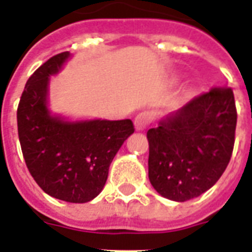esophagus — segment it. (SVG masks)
Segmentation results:
<instances>
[{
  "label": "esophagus",
  "mask_w": 252,
  "mask_h": 252,
  "mask_svg": "<svg viewBox=\"0 0 252 252\" xmlns=\"http://www.w3.org/2000/svg\"><path fill=\"white\" fill-rule=\"evenodd\" d=\"M151 120H153V114L150 112H142V113H139L135 117V121H133L136 131H143V129H146L147 126H150Z\"/></svg>",
  "instance_id": "1"
}]
</instances>
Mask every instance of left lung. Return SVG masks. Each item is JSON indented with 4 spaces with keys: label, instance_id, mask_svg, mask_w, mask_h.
<instances>
[{
    "label": "left lung",
    "instance_id": "1",
    "mask_svg": "<svg viewBox=\"0 0 252 252\" xmlns=\"http://www.w3.org/2000/svg\"><path fill=\"white\" fill-rule=\"evenodd\" d=\"M236 121L232 89L213 87L149 129V179L157 192L186 202L212 188L230 161Z\"/></svg>",
    "mask_w": 252,
    "mask_h": 252
}]
</instances>
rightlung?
<instances>
[{
  "label": "right lung",
  "mask_w": 252,
  "mask_h": 252,
  "mask_svg": "<svg viewBox=\"0 0 252 252\" xmlns=\"http://www.w3.org/2000/svg\"><path fill=\"white\" fill-rule=\"evenodd\" d=\"M69 56H53L30 76L17 108V132L36 184L56 199L86 203L102 191L114 156L135 128L129 119L71 123L50 114L49 77Z\"/></svg>",
  "instance_id": "1"
}]
</instances>
